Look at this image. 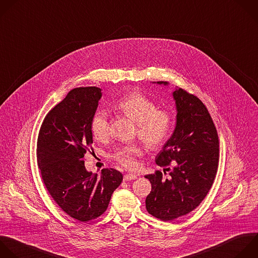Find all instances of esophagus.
Here are the masks:
<instances>
[{
	"label": "esophagus",
	"instance_id": "esophagus-1",
	"mask_svg": "<svg viewBox=\"0 0 258 258\" xmlns=\"http://www.w3.org/2000/svg\"><path fill=\"white\" fill-rule=\"evenodd\" d=\"M137 178H138V176H137L136 174H125V175L123 176V179H124L125 181L135 180V179H137Z\"/></svg>",
	"mask_w": 258,
	"mask_h": 258
}]
</instances>
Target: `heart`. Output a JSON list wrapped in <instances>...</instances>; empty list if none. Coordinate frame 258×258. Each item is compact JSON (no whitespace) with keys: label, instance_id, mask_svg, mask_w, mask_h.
<instances>
[{"label":"heart","instance_id":"1","mask_svg":"<svg viewBox=\"0 0 258 258\" xmlns=\"http://www.w3.org/2000/svg\"><path fill=\"white\" fill-rule=\"evenodd\" d=\"M114 109L137 123V136L150 149L157 150L167 143L173 126L172 115L166 109H159L157 104L143 93L133 92L125 95L114 104ZM91 131L99 141L109 137L110 122L105 112L94 115ZM143 154V147L133 144L118 149L113 157L124 168L135 169L138 166L137 159Z\"/></svg>","mask_w":258,"mask_h":258}]
</instances>
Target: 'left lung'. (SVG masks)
Here are the masks:
<instances>
[{
	"mask_svg": "<svg viewBox=\"0 0 258 258\" xmlns=\"http://www.w3.org/2000/svg\"><path fill=\"white\" fill-rule=\"evenodd\" d=\"M173 97L176 126L156 157L158 166L173 169H165L170 171L168 178L161 171L146 175L152 185L146 209L162 221L175 220L198 208L213 185L219 165V137L206 105L181 88L175 89Z\"/></svg>",
	"mask_w": 258,
	"mask_h": 258,
	"instance_id": "8db88e82",
	"label": "left lung"
}]
</instances>
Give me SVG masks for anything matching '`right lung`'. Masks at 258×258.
Segmentation results:
<instances>
[{"label": "right lung", "mask_w": 258, "mask_h": 258, "mask_svg": "<svg viewBox=\"0 0 258 258\" xmlns=\"http://www.w3.org/2000/svg\"><path fill=\"white\" fill-rule=\"evenodd\" d=\"M102 96L97 87L71 90L44 117L37 139V165L55 204L70 217L88 222L107 209L122 174L102 169L88 172L84 156L92 148L91 123Z\"/></svg>", "instance_id": "add662e5"}]
</instances>
